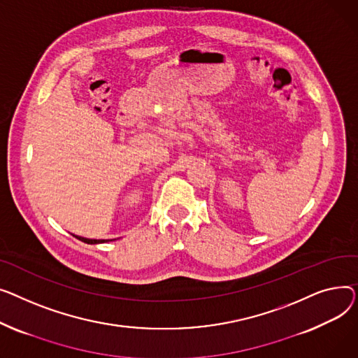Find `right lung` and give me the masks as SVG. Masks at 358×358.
<instances>
[{
  "label": "right lung",
  "mask_w": 358,
  "mask_h": 358,
  "mask_svg": "<svg viewBox=\"0 0 358 358\" xmlns=\"http://www.w3.org/2000/svg\"><path fill=\"white\" fill-rule=\"evenodd\" d=\"M73 237H76L78 240H80V241H83V243H87V244H101V243H105V241H110V240H94V238H85V237H79V236H75V234H73Z\"/></svg>",
  "instance_id": "obj_1"
}]
</instances>
